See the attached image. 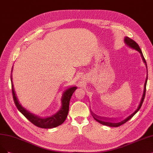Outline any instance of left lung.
I'll use <instances>...</instances> for the list:
<instances>
[{
    "label": "left lung",
    "mask_w": 153,
    "mask_h": 153,
    "mask_svg": "<svg viewBox=\"0 0 153 153\" xmlns=\"http://www.w3.org/2000/svg\"><path fill=\"white\" fill-rule=\"evenodd\" d=\"M124 41L126 42V44L129 46L130 48H132V49H134V50H137V51H139L140 53V55H141L142 56V58H143V60L144 63L146 64V68H147L148 70V67H147V64H146V59L143 56V53L141 51V50H140L138 44L136 42L134 41V40H132V39L128 38V37H126L125 39H124ZM147 81H148V76H147V78H146V82H145V83H144V92H143V97L141 99V100H140V102L139 103V105L138 107V108L136 109V111L134 112V113H132L131 115H130L129 117H127L126 119L122 120L120 122H119V123H112V122H110L108 120H107V119H105V118H100L99 117H98V116L94 115L92 114V115L93 117L94 118V119L95 120H97V122H99V123H100L101 124H103V125H105V126H110V127H119L121 125H123L124 124H125L126 122H127L129 120H130L133 116L135 115L138 111L140 109V108L142 106V104L144 102V98H145V95H146V83H147Z\"/></svg>",
    "instance_id": "left-lung-1"
}]
</instances>
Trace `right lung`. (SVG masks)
<instances>
[{
  "label": "right lung",
  "mask_w": 153,
  "mask_h": 153,
  "mask_svg": "<svg viewBox=\"0 0 153 153\" xmlns=\"http://www.w3.org/2000/svg\"><path fill=\"white\" fill-rule=\"evenodd\" d=\"M10 80L12 85V92H13V99L15 103V105L17 109L19 110V111L25 116L26 118L28 119L32 124L40 128L50 129V128L56 127L61 124H62L64 123L68 114L70 100L73 92H74L75 90L76 89V87H71L65 91V92L63 95L62 99V107H61L59 111L56 114L51 116L50 117L42 119L38 117L37 115H35L33 114H30L29 112H27L25 108H23L19 104V101L17 100L14 91L13 81H12V76H10Z\"/></svg>",
  "instance_id": "add662e5"
}]
</instances>
